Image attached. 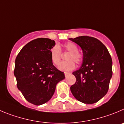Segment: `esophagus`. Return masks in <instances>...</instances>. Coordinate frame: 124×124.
<instances>
[{
  "instance_id": "esophagus-1",
  "label": "esophagus",
  "mask_w": 124,
  "mask_h": 124,
  "mask_svg": "<svg viewBox=\"0 0 124 124\" xmlns=\"http://www.w3.org/2000/svg\"><path fill=\"white\" fill-rule=\"evenodd\" d=\"M69 73H67V72H65L64 73V75H65V76H67V75H69Z\"/></svg>"
}]
</instances>
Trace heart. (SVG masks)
Listing matches in <instances>:
<instances>
[{"instance_id": "heart-1", "label": "heart", "mask_w": 124, "mask_h": 124, "mask_svg": "<svg viewBox=\"0 0 124 124\" xmlns=\"http://www.w3.org/2000/svg\"><path fill=\"white\" fill-rule=\"evenodd\" d=\"M65 51L69 52V54L66 57V60L60 63L59 70L64 71H70L75 68V63L80 64L83 61V55L78 51V47L73 42L66 43L63 45ZM62 57L61 49L58 45H55L50 51V58L54 65H58Z\"/></svg>"}]
</instances>
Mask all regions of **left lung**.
<instances>
[{"label":"left lung","instance_id":"obj_1","mask_svg":"<svg viewBox=\"0 0 124 124\" xmlns=\"http://www.w3.org/2000/svg\"><path fill=\"white\" fill-rule=\"evenodd\" d=\"M83 52V64L73 73L76 83L70 91L76 100L85 104L97 102L107 93L113 75L112 59L106 46L89 36L69 39Z\"/></svg>","mask_w":124,"mask_h":124}]
</instances>
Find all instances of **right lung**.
<instances>
[{"mask_svg":"<svg viewBox=\"0 0 124 124\" xmlns=\"http://www.w3.org/2000/svg\"><path fill=\"white\" fill-rule=\"evenodd\" d=\"M55 41L39 38L22 48L15 60L14 75L17 87L25 100L35 105L49 101L57 84L65 78L64 73L53 65L51 49Z\"/></svg>","mask_w":124,"mask_h":124,"instance_id":"1","label":"right lung"}]
</instances>
